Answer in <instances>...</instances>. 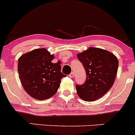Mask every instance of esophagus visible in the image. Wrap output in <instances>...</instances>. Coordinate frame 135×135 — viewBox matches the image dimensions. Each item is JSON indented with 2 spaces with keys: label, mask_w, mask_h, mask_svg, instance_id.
I'll return each instance as SVG.
<instances>
[{
  "label": "esophagus",
  "mask_w": 135,
  "mask_h": 135,
  "mask_svg": "<svg viewBox=\"0 0 135 135\" xmlns=\"http://www.w3.org/2000/svg\"><path fill=\"white\" fill-rule=\"evenodd\" d=\"M69 77L70 78H73L74 77V73H73V72H71V73L69 75Z\"/></svg>",
  "instance_id": "1"
}]
</instances>
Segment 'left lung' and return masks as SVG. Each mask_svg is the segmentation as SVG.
Wrapping results in <instances>:
<instances>
[{
	"label": "left lung",
	"instance_id": "8db88e82",
	"mask_svg": "<svg viewBox=\"0 0 135 135\" xmlns=\"http://www.w3.org/2000/svg\"><path fill=\"white\" fill-rule=\"evenodd\" d=\"M77 55L86 73L84 84L76 85L77 94L84 101H94L103 96L113 85L118 60L112 52L92 47Z\"/></svg>",
	"mask_w": 135,
	"mask_h": 135
}]
</instances>
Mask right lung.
Instances as JSON below:
<instances>
[{
	"mask_svg": "<svg viewBox=\"0 0 135 135\" xmlns=\"http://www.w3.org/2000/svg\"><path fill=\"white\" fill-rule=\"evenodd\" d=\"M54 55L45 48L23 54L18 59L19 77L23 88L32 98L47 99L57 91L61 79L66 77L60 62L52 63Z\"/></svg>",
	"mask_w": 135,
	"mask_h": 135,
	"instance_id": "add662e5",
	"label": "right lung"
}]
</instances>
